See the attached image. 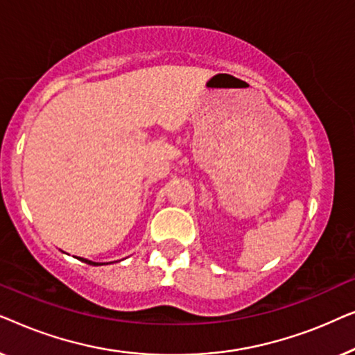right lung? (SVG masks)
Here are the masks:
<instances>
[{"mask_svg":"<svg viewBox=\"0 0 355 355\" xmlns=\"http://www.w3.org/2000/svg\"><path fill=\"white\" fill-rule=\"evenodd\" d=\"M82 261H85V263H89V265H100V263H95V261H90V260H85V259H80Z\"/></svg>","mask_w":355,"mask_h":355,"instance_id":"1","label":"right lung"}]
</instances>
